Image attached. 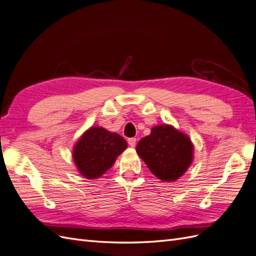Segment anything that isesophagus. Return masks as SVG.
<instances>
[{
    "instance_id": "34e87169",
    "label": "esophagus",
    "mask_w": 256,
    "mask_h": 256,
    "mask_svg": "<svg viewBox=\"0 0 256 256\" xmlns=\"http://www.w3.org/2000/svg\"><path fill=\"white\" fill-rule=\"evenodd\" d=\"M128 144H129V146H131V147H134L136 144V138H128Z\"/></svg>"
}]
</instances>
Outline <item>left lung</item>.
Listing matches in <instances>:
<instances>
[{
    "mask_svg": "<svg viewBox=\"0 0 256 256\" xmlns=\"http://www.w3.org/2000/svg\"><path fill=\"white\" fill-rule=\"evenodd\" d=\"M136 152L158 180L176 182L187 172L194 157L191 138L172 125H157L141 138Z\"/></svg>",
    "mask_w": 256,
    "mask_h": 256,
    "instance_id": "1",
    "label": "left lung"
}]
</instances>
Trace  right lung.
Segmentation results:
<instances>
[{
  "instance_id": "right-lung-1",
  "label": "right lung",
  "mask_w": 256,
  "mask_h": 256,
  "mask_svg": "<svg viewBox=\"0 0 256 256\" xmlns=\"http://www.w3.org/2000/svg\"><path fill=\"white\" fill-rule=\"evenodd\" d=\"M127 146L125 138L118 134L92 126L76 142L72 159L84 178L97 180L112 168Z\"/></svg>"
}]
</instances>
